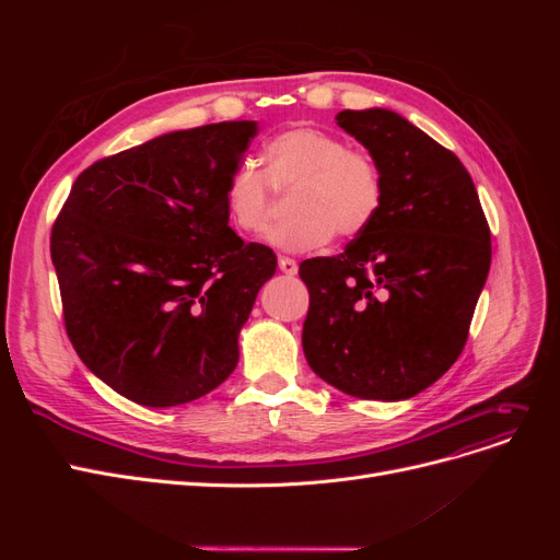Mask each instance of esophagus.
Wrapping results in <instances>:
<instances>
[{
  "label": "esophagus",
  "mask_w": 560,
  "mask_h": 560,
  "mask_svg": "<svg viewBox=\"0 0 560 560\" xmlns=\"http://www.w3.org/2000/svg\"><path fill=\"white\" fill-rule=\"evenodd\" d=\"M278 266L284 276H296V270H299L296 261L290 257H278Z\"/></svg>",
  "instance_id": "34e87169"
}]
</instances>
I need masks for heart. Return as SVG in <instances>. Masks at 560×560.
I'll return each instance as SVG.
<instances>
[{"mask_svg":"<svg viewBox=\"0 0 560 560\" xmlns=\"http://www.w3.org/2000/svg\"><path fill=\"white\" fill-rule=\"evenodd\" d=\"M264 163L266 171L241 163L226 182L224 206L243 233H264L278 194L292 191L294 214L270 233V243L282 249H315L334 233L346 241L358 238L381 214L385 182L376 159L334 132L287 128L266 142Z\"/></svg>","mask_w":560,"mask_h":560,"instance_id":"heart-1","label":"heart"}]
</instances>
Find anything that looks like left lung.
Here are the masks:
<instances>
[{
    "label": "left lung",
    "instance_id": "left-lung-1",
    "mask_svg": "<svg viewBox=\"0 0 560 560\" xmlns=\"http://www.w3.org/2000/svg\"><path fill=\"white\" fill-rule=\"evenodd\" d=\"M336 121L376 159L385 200L346 252L301 261L303 352L346 395L409 399L460 358L490 229L467 167L430 135L389 109H343Z\"/></svg>",
    "mask_w": 560,
    "mask_h": 560
}]
</instances>
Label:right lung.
<instances>
[{"instance_id":"right-lung-1","label":"right lung","mask_w":560,"mask_h":560,"mask_svg":"<svg viewBox=\"0 0 560 560\" xmlns=\"http://www.w3.org/2000/svg\"><path fill=\"white\" fill-rule=\"evenodd\" d=\"M254 121L161 135L95 161L50 231L67 336L93 374L142 406L208 395L278 257L229 226L224 191Z\"/></svg>"}]
</instances>
